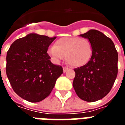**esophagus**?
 Wrapping results in <instances>:
<instances>
[{
    "instance_id": "34e87169",
    "label": "esophagus",
    "mask_w": 125,
    "mask_h": 125,
    "mask_svg": "<svg viewBox=\"0 0 125 125\" xmlns=\"http://www.w3.org/2000/svg\"><path fill=\"white\" fill-rule=\"evenodd\" d=\"M63 72L65 73V72H66L68 70V68H67V67H63Z\"/></svg>"
}]
</instances>
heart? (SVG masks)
<instances>
[{
  "mask_svg": "<svg viewBox=\"0 0 125 125\" xmlns=\"http://www.w3.org/2000/svg\"><path fill=\"white\" fill-rule=\"evenodd\" d=\"M48 53L55 62H60L65 56L66 61L74 67L86 65L92 55L90 41L81 37H62L55 45L49 47Z\"/></svg>",
  "mask_w": 125,
  "mask_h": 125,
  "instance_id": "heart-1",
  "label": "heart"
}]
</instances>
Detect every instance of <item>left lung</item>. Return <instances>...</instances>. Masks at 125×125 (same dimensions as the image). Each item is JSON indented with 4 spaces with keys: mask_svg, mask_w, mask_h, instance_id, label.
Wrapping results in <instances>:
<instances>
[{
    "mask_svg": "<svg viewBox=\"0 0 125 125\" xmlns=\"http://www.w3.org/2000/svg\"><path fill=\"white\" fill-rule=\"evenodd\" d=\"M92 46V55L86 65L74 69L73 87L78 96L95 102L107 95L118 73V53L115 44L102 32L91 29L80 35Z\"/></svg>",
    "mask_w": 125,
    "mask_h": 125,
    "instance_id": "obj_1",
    "label": "left lung"
}]
</instances>
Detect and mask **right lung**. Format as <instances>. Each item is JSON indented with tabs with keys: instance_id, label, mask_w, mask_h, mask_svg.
<instances>
[{
	"instance_id": "obj_1",
	"label": "right lung",
	"mask_w": 125,
	"mask_h": 125,
	"mask_svg": "<svg viewBox=\"0 0 125 125\" xmlns=\"http://www.w3.org/2000/svg\"><path fill=\"white\" fill-rule=\"evenodd\" d=\"M55 39L31 33L14 41L7 52L6 73L10 84L29 102L47 98L63 73L62 67L53 64L47 53Z\"/></svg>"
}]
</instances>
